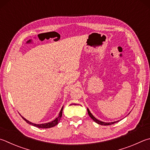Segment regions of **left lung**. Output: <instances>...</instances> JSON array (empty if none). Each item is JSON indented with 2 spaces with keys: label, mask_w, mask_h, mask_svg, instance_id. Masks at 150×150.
<instances>
[{
  "label": "left lung",
  "mask_w": 150,
  "mask_h": 150,
  "mask_svg": "<svg viewBox=\"0 0 150 150\" xmlns=\"http://www.w3.org/2000/svg\"><path fill=\"white\" fill-rule=\"evenodd\" d=\"M87 111H88V115H89V116L91 117L93 119V120L96 122H97L98 124H99V125H113V124H114V123H116L117 122H118L119 121H115V122H102V121H99V120H98L97 119H96L92 115V114L91 113V111H89V110L88 109H87Z\"/></svg>",
  "instance_id": "1"
}]
</instances>
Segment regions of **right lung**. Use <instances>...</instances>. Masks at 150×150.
I'll return each instance as SVG.
<instances>
[{
	"mask_svg": "<svg viewBox=\"0 0 150 150\" xmlns=\"http://www.w3.org/2000/svg\"><path fill=\"white\" fill-rule=\"evenodd\" d=\"M63 108H64V106L62 107V108L61 109V111H59V116L58 117L54 119V121H51V122H47V123H44V124H35V123H33V122H30L29 121L27 120L24 117H23L22 116H21V117L23 118V120H25L28 123L30 124V125H32L34 127H36L38 128H42V129H48V128H51V127H53L54 126H56V125L58 124L59 121H60V119L62 118V111H63Z\"/></svg>",
	"mask_w": 150,
	"mask_h": 150,
	"instance_id": "1",
	"label": "right lung"
}]
</instances>
